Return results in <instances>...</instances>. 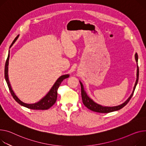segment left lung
<instances>
[{"instance_id": "1", "label": "left lung", "mask_w": 146, "mask_h": 146, "mask_svg": "<svg viewBox=\"0 0 146 146\" xmlns=\"http://www.w3.org/2000/svg\"><path fill=\"white\" fill-rule=\"evenodd\" d=\"M135 59L136 62L137 63L138 62V55L137 53H136L135 54ZM137 78H136V81L133 88V91L132 92V94L130 95V97L122 104L119 105L117 106H115V107H104V106H102L100 104H97L92 99H91L87 94L86 91L84 89V87L83 84L80 82V85H81V88H82V101L84 104V105L86 106V107L88 108L89 110L94 111V112H100V113H109L111 112H113L115 111H117L121 110L123 107H124L129 102L131 98L132 97L134 93L135 90L136 88V85L138 83L139 80V66L137 65Z\"/></svg>"}]
</instances>
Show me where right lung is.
<instances>
[{"instance_id": "1", "label": "right lung", "mask_w": 146, "mask_h": 146, "mask_svg": "<svg viewBox=\"0 0 146 146\" xmlns=\"http://www.w3.org/2000/svg\"><path fill=\"white\" fill-rule=\"evenodd\" d=\"M19 35H17L15 39H14V41H13L12 44H11L10 48L13 45V44L15 42V41L17 40V39L18 38ZM9 55L7 56V58L6 61L5 63V80L6 81V83L7 84L9 91L10 92V93L11 96H13V98H14L16 102H17L20 105L23 106V107H25L27 108L31 109V110H48L49 108H50L52 106L54 105L57 100V97H58V89L61 84L62 82L64 80V79L68 78L69 77V74H65L60 76L56 82L55 83L54 86H52V88L50 90V91L48 92V93L43 98H42L40 101H38V102H36L35 104H26L23 102H22L15 94L14 91H13L9 80V77H8V64H9Z\"/></svg>"}]
</instances>
